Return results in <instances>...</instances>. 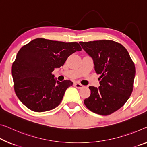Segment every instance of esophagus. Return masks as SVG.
<instances>
[{"mask_svg":"<svg viewBox=\"0 0 147 147\" xmlns=\"http://www.w3.org/2000/svg\"><path fill=\"white\" fill-rule=\"evenodd\" d=\"M74 86H75L76 88H78V89H82V88L84 87L83 85L80 84V83H74Z\"/></svg>","mask_w":147,"mask_h":147,"instance_id":"obj_1","label":"esophagus"}]
</instances>
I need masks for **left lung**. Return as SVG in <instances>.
<instances>
[{
  "mask_svg": "<svg viewBox=\"0 0 147 147\" xmlns=\"http://www.w3.org/2000/svg\"><path fill=\"white\" fill-rule=\"evenodd\" d=\"M80 44L92 58L96 73L100 75V86H89L91 95L84 100L85 105L96 114H111L122 107L131 94L135 76L134 63L125 47L113 40Z\"/></svg>",
  "mask_w": 147,
  "mask_h": 147,
  "instance_id": "8db88e82",
  "label": "left lung"
}]
</instances>
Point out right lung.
Wrapping results in <instances>:
<instances>
[{
	"mask_svg": "<svg viewBox=\"0 0 147 147\" xmlns=\"http://www.w3.org/2000/svg\"><path fill=\"white\" fill-rule=\"evenodd\" d=\"M78 42H64L38 38L22 47L12 67L14 91L20 100L31 110L46 112L57 107L66 90L73 85L60 82L52 72L67 57L81 51Z\"/></svg>",
	"mask_w": 147,
	"mask_h": 147,
	"instance_id": "obj_1",
	"label": "right lung"
}]
</instances>
